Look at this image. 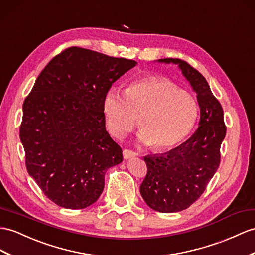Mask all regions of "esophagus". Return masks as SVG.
<instances>
[{"label":"esophagus","instance_id":"1","mask_svg":"<svg viewBox=\"0 0 255 255\" xmlns=\"http://www.w3.org/2000/svg\"><path fill=\"white\" fill-rule=\"evenodd\" d=\"M123 156H124V158H125V159H130V158H132V157H135V156H138V153L131 151V149L125 148L123 151Z\"/></svg>","mask_w":255,"mask_h":255}]
</instances>
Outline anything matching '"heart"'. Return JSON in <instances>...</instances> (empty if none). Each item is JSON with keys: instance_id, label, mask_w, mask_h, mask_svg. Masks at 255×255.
<instances>
[{"instance_id": "b5f03b06", "label": "heart", "mask_w": 255, "mask_h": 255, "mask_svg": "<svg viewBox=\"0 0 255 255\" xmlns=\"http://www.w3.org/2000/svg\"><path fill=\"white\" fill-rule=\"evenodd\" d=\"M102 111L110 133L117 139L132 131L140 116V140L155 151L183 141L197 119L194 96L165 77L147 76L127 85L125 94L109 89Z\"/></svg>"}]
</instances>
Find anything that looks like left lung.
<instances>
[{
	"label": "left lung",
	"instance_id": "obj_1",
	"mask_svg": "<svg viewBox=\"0 0 255 255\" xmlns=\"http://www.w3.org/2000/svg\"><path fill=\"white\" fill-rule=\"evenodd\" d=\"M159 61L179 64L200 107L199 126L190 139L168 153L144 157L147 172L140 186L142 197L154 210L171 213L185 210L205 192L220 166L226 126L223 108L204 75L184 60Z\"/></svg>",
	"mask_w": 255,
	"mask_h": 255
}]
</instances>
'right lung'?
<instances>
[{
  "label": "right lung",
  "instance_id": "1",
  "mask_svg": "<svg viewBox=\"0 0 255 255\" xmlns=\"http://www.w3.org/2000/svg\"><path fill=\"white\" fill-rule=\"evenodd\" d=\"M136 62L69 47L38 75L23 102L19 135L28 173L46 197L67 209L99 198L104 174L123 160L106 130L103 98Z\"/></svg>",
  "mask_w": 255,
  "mask_h": 255
}]
</instances>
